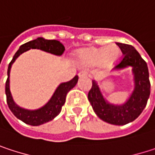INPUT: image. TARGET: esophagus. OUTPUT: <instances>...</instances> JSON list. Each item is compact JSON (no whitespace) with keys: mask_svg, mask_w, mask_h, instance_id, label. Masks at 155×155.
Returning a JSON list of instances; mask_svg holds the SVG:
<instances>
[{"mask_svg":"<svg viewBox=\"0 0 155 155\" xmlns=\"http://www.w3.org/2000/svg\"><path fill=\"white\" fill-rule=\"evenodd\" d=\"M78 75H79V77H86V76H88V73L85 71H82V72H80Z\"/></svg>","mask_w":155,"mask_h":155,"instance_id":"34e87169","label":"esophagus"}]
</instances>
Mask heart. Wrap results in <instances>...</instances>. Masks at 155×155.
<instances>
[{"mask_svg":"<svg viewBox=\"0 0 155 155\" xmlns=\"http://www.w3.org/2000/svg\"><path fill=\"white\" fill-rule=\"evenodd\" d=\"M121 52L117 45H109L107 47H91L79 52L78 62L83 66H97L103 64L112 66L120 57Z\"/></svg>","mask_w":155,"mask_h":155,"instance_id":"obj_1","label":"heart"}]
</instances>
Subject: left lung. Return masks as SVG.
I'll use <instances>...</instances> for the list:
<instances>
[{
    "label": "left lung",
    "mask_w": 155,
    "mask_h": 155,
    "mask_svg": "<svg viewBox=\"0 0 155 155\" xmlns=\"http://www.w3.org/2000/svg\"><path fill=\"white\" fill-rule=\"evenodd\" d=\"M116 44L122 51L123 56L114 69L119 70L131 66L134 73L135 89L124 104L114 105L108 103L104 99L98 83L92 81L91 89L88 93V100L101 119L112 125L123 126L137 118L145 108L150 96L151 84L147 64L135 47L122 43Z\"/></svg>",
    "instance_id": "obj_1"
}]
</instances>
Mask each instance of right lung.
I'll return each mask as SVG.
<instances>
[{
	"mask_svg": "<svg viewBox=\"0 0 155 155\" xmlns=\"http://www.w3.org/2000/svg\"><path fill=\"white\" fill-rule=\"evenodd\" d=\"M31 48H37L47 53L54 54L55 55H61L64 52V47L63 46L62 43H60L57 40H47L43 38H38L35 40H31L28 43L21 45L19 49L16 52L12 60L11 61L8 66V78L5 83V93L9 108L16 117H18L24 123L30 126H39L54 119L61 112L62 107L65 102L66 94L70 90H72L76 85L78 76L76 75L69 81L61 83L55 90L54 93L53 94L49 101L42 108L35 110H28L20 108L14 102L10 91V72L12 64L15 62L18 56Z\"/></svg>",
	"mask_w": 155,
	"mask_h": 155,
	"instance_id": "add662e5",
	"label": "right lung"
}]
</instances>
